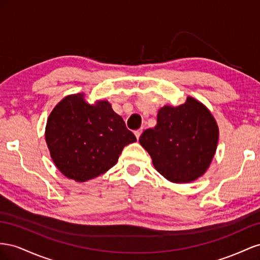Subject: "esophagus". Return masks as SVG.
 <instances>
[{
  "instance_id": "esophagus-1",
  "label": "esophagus",
  "mask_w": 260,
  "mask_h": 260,
  "mask_svg": "<svg viewBox=\"0 0 260 260\" xmlns=\"http://www.w3.org/2000/svg\"><path fill=\"white\" fill-rule=\"evenodd\" d=\"M142 133H143V129H137V131L134 132V134H135V136H136L137 139H139L140 135H142Z\"/></svg>"
}]
</instances>
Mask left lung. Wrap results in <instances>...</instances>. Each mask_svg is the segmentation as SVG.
Listing matches in <instances>:
<instances>
[{"label": "left lung", "mask_w": 260, "mask_h": 260, "mask_svg": "<svg viewBox=\"0 0 260 260\" xmlns=\"http://www.w3.org/2000/svg\"><path fill=\"white\" fill-rule=\"evenodd\" d=\"M219 128L202 102L187 97L179 107L158 111L157 125L146 129L139 143L157 171L173 183H189L204 175L216 153Z\"/></svg>", "instance_id": "left-lung-1"}]
</instances>
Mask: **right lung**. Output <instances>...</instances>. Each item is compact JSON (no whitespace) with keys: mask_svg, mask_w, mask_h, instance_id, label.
<instances>
[{"mask_svg":"<svg viewBox=\"0 0 260 260\" xmlns=\"http://www.w3.org/2000/svg\"><path fill=\"white\" fill-rule=\"evenodd\" d=\"M46 142L62 174L86 182L112 168L123 148L136 142V137L108 101L89 105L84 93H76L65 97L52 110Z\"/></svg>","mask_w":260,"mask_h":260,"instance_id":"right-lung-1","label":"right lung"}]
</instances>
